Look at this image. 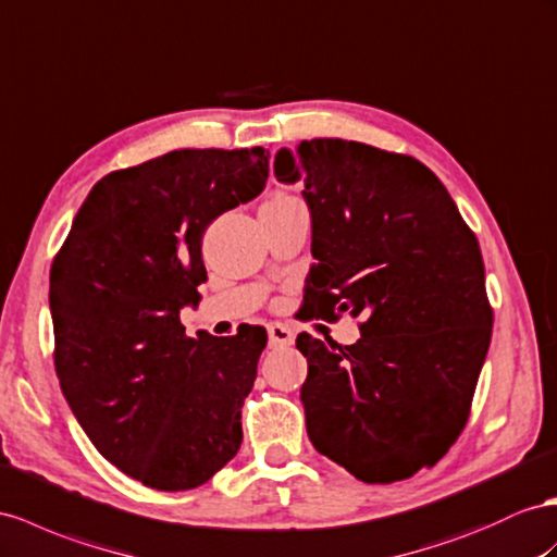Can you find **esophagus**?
I'll list each match as a JSON object with an SVG mask.
<instances>
[{"mask_svg": "<svg viewBox=\"0 0 557 557\" xmlns=\"http://www.w3.org/2000/svg\"><path fill=\"white\" fill-rule=\"evenodd\" d=\"M268 338H270V346H275V348L292 346L294 344V332H292V326H287V324L270 322L268 324Z\"/></svg>", "mask_w": 557, "mask_h": 557, "instance_id": "esophagus-1", "label": "esophagus"}]
</instances>
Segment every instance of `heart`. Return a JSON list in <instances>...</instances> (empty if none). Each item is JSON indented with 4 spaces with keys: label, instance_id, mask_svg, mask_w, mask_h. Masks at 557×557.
<instances>
[{
    "label": "heart",
    "instance_id": "1",
    "mask_svg": "<svg viewBox=\"0 0 557 557\" xmlns=\"http://www.w3.org/2000/svg\"><path fill=\"white\" fill-rule=\"evenodd\" d=\"M282 199H289V195H282V193H277V195H273L268 199V202H282Z\"/></svg>",
    "mask_w": 557,
    "mask_h": 557
}]
</instances>
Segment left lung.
Listing matches in <instances>:
<instances>
[{
	"label": "left lung",
	"mask_w": 557,
	"mask_h": 557,
	"mask_svg": "<svg viewBox=\"0 0 557 557\" xmlns=\"http://www.w3.org/2000/svg\"><path fill=\"white\" fill-rule=\"evenodd\" d=\"M275 176L301 178L312 216L304 320L362 318L341 346L298 334L315 449L362 482L407 480L461 435L492 341L475 233L431 169L358 140L280 150Z\"/></svg>",
	"instance_id": "8db88e82"
}]
</instances>
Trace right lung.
<instances>
[{
  "label": "right lung",
  "instance_id": "obj_1",
  "mask_svg": "<svg viewBox=\"0 0 557 557\" xmlns=\"http://www.w3.org/2000/svg\"><path fill=\"white\" fill-rule=\"evenodd\" d=\"M263 148H185L110 171L84 199L49 277L53 367L84 433L162 492L205 484L242 445V405L268 344L185 334L207 282L202 235L268 178Z\"/></svg>",
  "mask_w": 557,
  "mask_h": 557
}]
</instances>
